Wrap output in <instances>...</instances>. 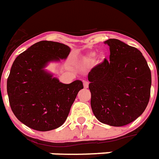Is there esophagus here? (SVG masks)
Wrapping results in <instances>:
<instances>
[{"label":"esophagus","instance_id":"obj_1","mask_svg":"<svg viewBox=\"0 0 159 159\" xmlns=\"http://www.w3.org/2000/svg\"><path fill=\"white\" fill-rule=\"evenodd\" d=\"M83 86H84V88H88L89 83L87 82H83Z\"/></svg>","mask_w":159,"mask_h":159}]
</instances>
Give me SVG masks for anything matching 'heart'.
I'll return each instance as SVG.
<instances>
[{
  "label": "heart",
  "instance_id": "obj_1",
  "mask_svg": "<svg viewBox=\"0 0 159 159\" xmlns=\"http://www.w3.org/2000/svg\"><path fill=\"white\" fill-rule=\"evenodd\" d=\"M95 57H96V53L94 52H91V53H87L85 57H82V64L85 65V66H88V65L92 64V62H94Z\"/></svg>",
  "mask_w": 159,
  "mask_h": 159
}]
</instances>
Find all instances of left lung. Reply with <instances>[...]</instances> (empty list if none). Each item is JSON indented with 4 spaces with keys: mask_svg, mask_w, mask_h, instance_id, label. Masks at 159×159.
Returning a JSON list of instances; mask_svg holds the SVG:
<instances>
[{
    "mask_svg": "<svg viewBox=\"0 0 159 159\" xmlns=\"http://www.w3.org/2000/svg\"><path fill=\"white\" fill-rule=\"evenodd\" d=\"M110 60L88 73L91 106L100 122L123 126L140 116L150 97L151 72L140 51L110 39Z\"/></svg>",
    "mask_w": 159,
    "mask_h": 159,
    "instance_id": "1",
    "label": "left lung"
}]
</instances>
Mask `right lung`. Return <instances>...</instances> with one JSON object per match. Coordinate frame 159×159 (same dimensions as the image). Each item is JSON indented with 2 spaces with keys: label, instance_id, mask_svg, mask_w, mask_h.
I'll return each mask as SVG.
<instances>
[{
  "label": "right lung",
  "instance_id": "add662e5",
  "mask_svg": "<svg viewBox=\"0 0 159 159\" xmlns=\"http://www.w3.org/2000/svg\"><path fill=\"white\" fill-rule=\"evenodd\" d=\"M70 48L53 41H39L14 61L7 79L9 102L24 125L39 131L58 128L67 120L82 81L64 84L44 67L49 62L66 59Z\"/></svg>",
  "mask_w": 159,
  "mask_h": 159
}]
</instances>
